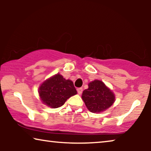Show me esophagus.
Listing matches in <instances>:
<instances>
[{
    "instance_id": "obj_1",
    "label": "esophagus",
    "mask_w": 151,
    "mask_h": 151,
    "mask_svg": "<svg viewBox=\"0 0 151 151\" xmlns=\"http://www.w3.org/2000/svg\"><path fill=\"white\" fill-rule=\"evenodd\" d=\"M82 91H83V88H81V87L77 88V91H78V94H81L82 93Z\"/></svg>"
}]
</instances>
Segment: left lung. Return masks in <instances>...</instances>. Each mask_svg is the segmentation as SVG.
Returning a JSON list of instances; mask_svg holds the SVG:
<instances>
[{
	"mask_svg": "<svg viewBox=\"0 0 151 151\" xmlns=\"http://www.w3.org/2000/svg\"><path fill=\"white\" fill-rule=\"evenodd\" d=\"M82 98L92 113H100L109 108L115 102L113 93L100 80L88 84V88L82 93Z\"/></svg>",
	"mask_w": 151,
	"mask_h": 151,
	"instance_id": "8db88e82",
	"label": "left lung"
}]
</instances>
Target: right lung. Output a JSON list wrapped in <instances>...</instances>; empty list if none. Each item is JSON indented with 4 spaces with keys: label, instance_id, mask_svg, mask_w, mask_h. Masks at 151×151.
<instances>
[{
    "label": "right lung",
    "instance_id": "1",
    "mask_svg": "<svg viewBox=\"0 0 151 151\" xmlns=\"http://www.w3.org/2000/svg\"><path fill=\"white\" fill-rule=\"evenodd\" d=\"M77 93L73 82L65 80L57 74L47 80L39 88V95L42 102L51 108L63 106L70 97Z\"/></svg>",
    "mask_w": 151,
    "mask_h": 151
}]
</instances>
